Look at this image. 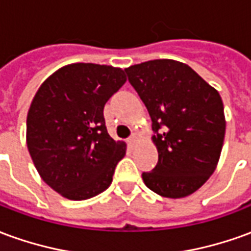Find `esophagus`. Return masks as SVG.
<instances>
[{"mask_svg": "<svg viewBox=\"0 0 251 251\" xmlns=\"http://www.w3.org/2000/svg\"><path fill=\"white\" fill-rule=\"evenodd\" d=\"M138 138H140V136H138L137 133H133L130 138L127 140V144H129V147H131V148L136 147V144H137V141H138Z\"/></svg>", "mask_w": 251, "mask_h": 251, "instance_id": "1", "label": "esophagus"}]
</instances>
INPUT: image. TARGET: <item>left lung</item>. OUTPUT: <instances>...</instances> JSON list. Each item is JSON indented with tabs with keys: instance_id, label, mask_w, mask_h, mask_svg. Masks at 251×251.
<instances>
[{
	"instance_id": "left-lung-1",
	"label": "left lung",
	"mask_w": 251,
	"mask_h": 251,
	"mask_svg": "<svg viewBox=\"0 0 251 251\" xmlns=\"http://www.w3.org/2000/svg\"><path fill=\"white\" fill-rule=\"evenodd\" d=\"M152 118L157 165L144 172L148 188L179 199L214 174L226 133L219 93L185 63L157 59L125 68Z\"/></svg>"
}]
</instances>
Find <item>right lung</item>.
<instances>
[{
  "mask_svg": "<svg viewBox=\"0 0 251 251\" xmlns=\"http://www.w3.org/2000/svg\"><path fill=\"white\" fill-rule=\"evenodd\" d=\"M126 82L122 68L72 63L43 82L26 117V145L40 177L70 200L109 188L126 144L107 133L103 107Z\"/></svg>",
  "mask_w": 251,
  "mask_h": 251,
  "instance_id": "obj_1",
  "label": "right lung"
}]
</instances>
